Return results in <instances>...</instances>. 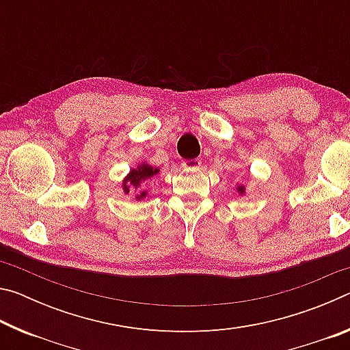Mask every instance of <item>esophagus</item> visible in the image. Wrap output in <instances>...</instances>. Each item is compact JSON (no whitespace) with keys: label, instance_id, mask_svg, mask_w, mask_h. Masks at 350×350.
<instances>
[{"label":"esophagus","instance_id":"obj_1","mask_svg":"<svg viewBox=\"0 0 350 350\" xmlns=\"http://www.w3.org/2000/svg\"><path fill=\"white\" fill-rule=\"evenodd\" d=\"M202 162L199 161V159H191V161H182V167L183 168H199Z\"/></svg>","mask_w":350,"mask_h":350}]
</instances>
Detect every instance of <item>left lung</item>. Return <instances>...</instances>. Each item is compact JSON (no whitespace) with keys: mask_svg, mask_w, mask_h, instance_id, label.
Here are the masks:
<instances>
[{"mask_svg":"<svg viewBox=\"0 0 350 350\" xmlns=\"http://www.w3.org/2000/svg\"><path fill=\"white\" fill-rule=\"evenodd\" d=\"M242 191H244V188H242V187H239V193H242Z\"/></svg>","mask_w":350,"mask_h":350,"instance_id":"1","label":"left lung"}]
</instances>
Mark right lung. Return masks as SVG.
I'll return each mask as SVG.
<instances>
[{"label": "right lung", "mask_w": 350, "mask_h": 350, "mask_svg": "<svg viewBox=\"0 0 350 350\" xmlns=\"http://www.w3.org/2000/svg\"><path fill=\"white\" fill-rule=\"evenodd\" d=\"M157 171H159L157 168H152V167H150V165H140L137 170H133L131 173H129V176L125 179V183L126 182H131L133 185L137 187V185H140V182L148 180V179H150V177H152L154 174H156ZM125 191L126 193L129 191V188L126 185H125ZM145 196H146V193L142 191L139 196H137V199L145 198Z\"/></svg>", "instance_id": "add662e5"}]
</instances>
